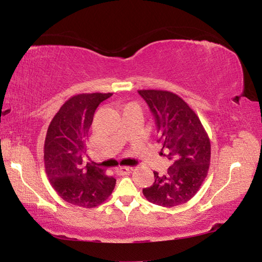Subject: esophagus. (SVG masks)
I'll list each match as a JSON object with an SVG mask.
<instances>
[{
  "instance_id": "obj_1",
  "label": "esophagus",
  "mask_w": 262,
  "mask_h": 262,
  "mask_svg": "<svg viewBox=\"0 0 262 262\" xmlns=\"http://www.w3.org/2000/svg\"><path fill=\"white\" fill-rule=\"evenodd\" d=\"M133 171L132 167H126V166H120L118 168H115V172H117V174L119 176H123V174H127V173H130Z\"/></svg>"
}]
</instances>
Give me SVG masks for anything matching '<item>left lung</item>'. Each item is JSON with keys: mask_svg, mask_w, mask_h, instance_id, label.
<instances>
[{"mask_svg": "<svg viewBox=\"0 0 262 262\" xmlns=\"http://www.w3.org/2000/svg\"><path fill=\"white\" fill-rule=\"evenodd\" d=\"M139 94L155 118L162 151L172 161L166 174L154 172L155 183L143 188V195L157 206L183 205L196 194L207 177L209 137L194 111L173 92L140 90Z\"/></svg>", "mask_w": 262, "mask_h": 262, "instance_id": "8db88e82", "label": "left lung"}]
</instances>
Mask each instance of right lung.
Returning <instances> with one entry per match:
<instances>
[{
    "label": "right lung",
    "mask_w": 262,
    "mask_h": 262,
    "mask_svg": "<svg viewBox=\"0 0 262 262\" xmlns=\"http://www.w3.org/2000/svg\"><path fill=\"white\" fill-rule=\"evenodd\" d=\"M112 94H82L61 106L48 126L43 159L56 193L68 203L94 208L112 194L115 180L94 163L83 165V155L95 111Z\"/></svg>",
    "instance_id": "1"
}]
</instances>
